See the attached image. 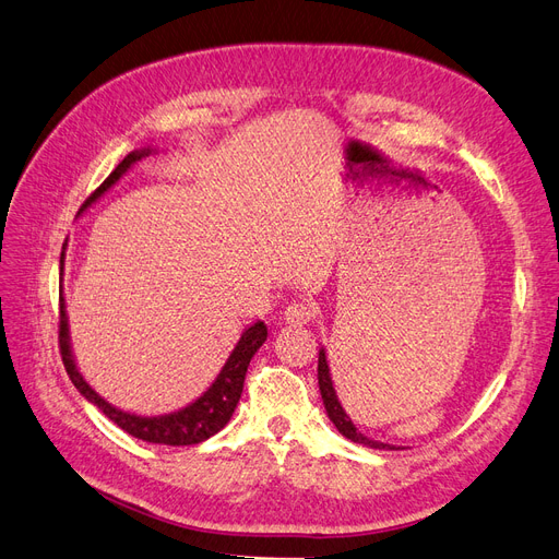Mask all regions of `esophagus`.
I'll return each mask as SVG.
<instances>
[{
	"mask_svg": "<svg viewBox=\"0 0 559 559\" xmlns=\"http://www.w3.org/2000/svg\"><path fill=\"white\" fill-rule=\"evenodd\" d=\"M313 318H316V306L313 304H293V306H287L285 313H283L285 325H290V328L309 325Z\"/></svg>",
	"mask_w": 559,
	"mask_h": 559,
	"instance_id": "obj_1",
	"label": "esophagus"
}]
</instances>
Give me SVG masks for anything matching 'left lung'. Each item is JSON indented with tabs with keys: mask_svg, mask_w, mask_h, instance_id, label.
Listing matches in <instances>:
<instances>
[{
	"mask_svg": "<svg viewBox=\"0 0 559 559\" xmlns=\"http://www.w3.org/2000/svg\"><path fill=\"white\" fill-rule=\"evenodd\" d=\"M318 385H320V394H322V404H325L328 411V418L334 423V427L344 435L346 439H350L353 443H362L367 448H378V450H394V445L383 443V441H373L369 437H365L362 431H359L350 416L346 413V408L341 406L338 402V394L334 390V381H332V371H330V359L325 348H320L318 353Z\"/></svg>",
	"mask_w": 559,
	"mask_h": 559,
	"instance_id": "1",
	"label": "left lung"
}]
</instances>
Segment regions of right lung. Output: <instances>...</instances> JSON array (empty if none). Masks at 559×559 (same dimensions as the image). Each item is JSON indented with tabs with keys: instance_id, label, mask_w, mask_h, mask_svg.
Wrapping results in <instances>:
<instances>
[{
	"instance_id": "right-lung-1",
	"label": "right lung",
	"mask_w": 559,
	"mask_h": 559,
	"mask_svg": "<svg viewBox=\"0 0 559 559\" xmlns=\"http://www.w3.org/2000/svg\"><path fill=\"white\" fill-rule=\"evenodd\" d=\"M151 153H155V148L148 146V148H136L128 157H124L120 165L109 174V178H106V181L87 197L79 215L85 213L97 200H102V197L109 192L120 181V178L136 165L139 159L148 157ZM64 248H67V243L62 246V255H60V276L64 274ZM264 341H266V325L262 320H258L241 332L237 346H234V350L227 357V362L223 365L218 376H215V381L200 394V397L192 400L183 408L171 411V413H162V416H141V413L122 411V408L114 406L111 402H106L102 394L83 378V373L76 365L74 350H71L67 301H64V295L60 293V353H62V362L71 378V383H74L83 397L93 406H97L106 418L114 420L120 429L128 431V435H132L134 439H141L146 443L192 445V443H202V441L211 439L213 435H218V431L229 423L234 408H237V404L241 400L248 365Z\"/></svg>"
}]
</instances>
